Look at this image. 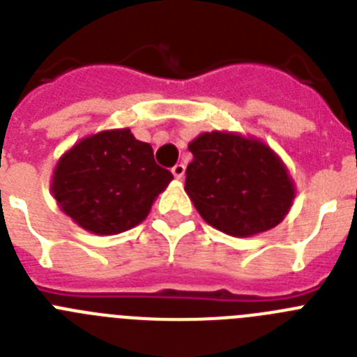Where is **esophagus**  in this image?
<instances>
[{"label":"esophagus","mask_w":357,"mask_h":357,"mask_svg":"<svg viewBox=\"0 0 357 357\" xmlns=\"http://www.w3.org/2000/svg\"><path fill=\"white\" fill-rule=\"evenodd\" d=\"M172 173L176 181H182V178H184V173H185V166L184 164H175V166L172 168Z\"/></svg>","instance_id":"34e87169"}]
</instances>
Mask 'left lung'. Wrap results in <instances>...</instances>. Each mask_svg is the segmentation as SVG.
I'll list each match as a JSON object with an SVG mask.
<instances>
[{"mask_svg": "<svg viewBox=\"0 0 357 357\" xmlns=\"http://www.w3.org/2000/svg\"><path fill=\"white\" fill-rule=\"evenodd\" d=\"M185 193L200 216L234 238H250L279 225L296 188L288 166L270 144L238 132H202L188 144Z\"/></svg>", "mask_w": 357, "mask_h": 357, "instance_id": "8db88e82", "label": "left lung"}]
</instances>
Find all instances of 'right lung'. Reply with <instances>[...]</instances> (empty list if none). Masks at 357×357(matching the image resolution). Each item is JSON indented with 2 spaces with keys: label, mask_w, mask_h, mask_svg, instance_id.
<instances>
[{
  "label": "right lung",
  "mask_w": 357,
  "mask_h": 357,
  "mask_svg": "<svg viewBox=\"0 0 357 357\" xmlns=\"http://www.w3.org/2000/svg\"><path fill=\"white\" fill-rule=\"evenodd\" d=\"M173 181L157 166L148 143L130 128L85 135L56 160L53 198L62 213L96 236H114L139 225Z\"/></svg>",
  "instance_id": "add662e5"
}]
</instances>
